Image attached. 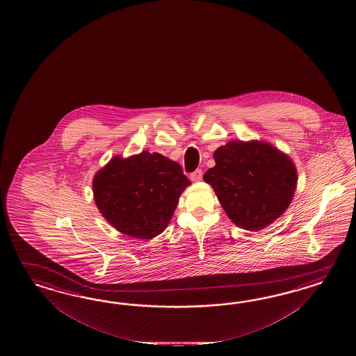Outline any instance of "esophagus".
I'll return each mask as SVG.
<instances>
[{
    "instance_id": "obj_1",
    "label": "esophagus",
    "mask_w": 356,
    "mask_h": 356,
    "mask_svg": "<svg viewBox=\"0 0 356 356\" xmlns=\"http://www.w3.org/2000/svg\"><path fill=\"white\" fill-rule=\"evenodd\" d=\"M202 176H204L202 170L198 168V170H195L194 172L191 173V180H192V181H200V180L202 179Z\"/></svg>"
}]
</instances>
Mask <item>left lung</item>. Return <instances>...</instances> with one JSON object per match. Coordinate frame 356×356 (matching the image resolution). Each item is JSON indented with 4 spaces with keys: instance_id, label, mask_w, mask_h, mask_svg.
<instances>
[{
    "instance_id": "8db88e82",
    "label": "left lung",
    "mask_w": 356,
    "mask_h": 356,
    "mask_svg": "<svg viewBox=\"0 0 356 356\" xmlns=\"http://www.w3.org/2000/svg\"><path fill=\"white\" fill-rule=\"evenodd\" d=\"M214 159L204 180L237 226L262 229L291 204L298 181L295 165L269 143L232 140L214 152Z\"/></svg>"
}]
</instances>
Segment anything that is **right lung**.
I'll list each match as a JSON object with an SVG mask.
<instances>
[{
    "mask_svg": "<svg viewBox=\"0 0 356 356\" xmlns=\"http://www.w3.org/2000/svg\"><path fill=\"white\" fill-rule=\"evenodd\" d=\"M179 163L158 152L113 158L94 177L97 209L120 232L152 238L164 231L185 186Z\"/></svg>",
    "mask_w": 356,
    "mask_h": 356,
    "instance_id": "add662e5",
    "label": "right lung"
}]
</instances>
